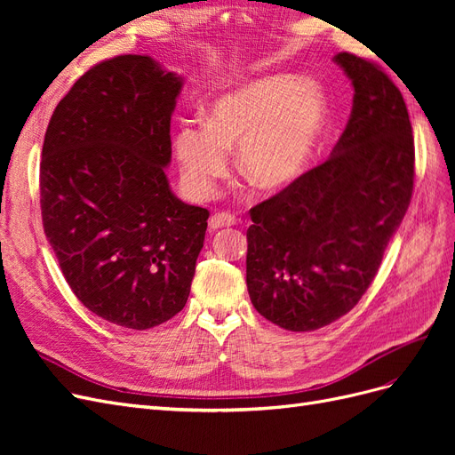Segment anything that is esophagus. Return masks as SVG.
I'll return each instance as SVG.
<instances>
[{"label": "esophagus", "mask_w": 455, "mask_h": 455, "mask_svg": "<svg viewBox=\"0 0 455 455\" xmlns=\"http://www.w3.org/2000/svg\"><path fill=\"white\" fill-rule=\"evenodd\" d=\"M235 216L229 214V212H216L211 216L209 220V228L211 229H220V228H229V226H235Z\"/></svg>", "instance_id": "esophagus-1"}]
</instances>
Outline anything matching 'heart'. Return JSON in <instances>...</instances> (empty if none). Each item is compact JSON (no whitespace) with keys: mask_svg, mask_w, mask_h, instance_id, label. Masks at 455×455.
<instances>
[{"mask_svg":"<svg viewBox=\"0 0 455 455\" xmlns=\"http://www.w3.org/2000/svg\"><path fill=\"white\" fill-rule=\"evenodd\" d=\"M328 116L319 84L292 74L266 76L231 89L206 109V125L186 121L174 132V156L186 186L211 196L229 171V149L259 189H283L304 172Z\"/></svg>","mask_w":455,"mask_h":455,"instance_id":"1","label":"heart"}]
</instances>
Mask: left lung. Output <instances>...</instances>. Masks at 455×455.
I'll return each instance as SVG.
<instances>
[{"instance_id": "obj_1", "label": "left lung", "mask_w": 455, "mask_h": 455, "mask_svg": "<svg viewBox=\"0 0 455 455\" xmlns=\"http://www.w3.org/2000/svg\"><path fill=\"white\" fill-rule=\"evenodd\" d=\"M353 109L330 157L251 209L246 288L256 311L292 332L349 313L368 291L414 189V136L401 91L339 52Z\"/></svg>"}]
</instances>
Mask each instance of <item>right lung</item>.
I'll use <instances>...</instances> for the list:
<instances>
[{
	"instance_id": "right-lung-1",
	"label": "right lung",
	"mask_w": 455,
	"mask_h": 455,
	"mask_svg": "<svg viewBox=\"0 0 455 455\" xmlns=\"http://www.w3.org/2000/svg\"><path fill=\"white\" fill-rule=\"evenodd\" d=\"M184 79L148 54L92 66L54 108L39 164L41 218L64 279L132 330L182 311L209 211L178 199L171 117Z\"/></svg>"
}]
</instances>
